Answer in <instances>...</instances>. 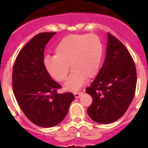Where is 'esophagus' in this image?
Returning a JSON list of instances; mask_svg holds the SVG:
<instances>
[{
  "mask_svg": "<svg viewBox=\"0 0 148 148\" xmlns=\"http://www.w3.org/2000/svg\"><path fill=\"white\" fill-rule=\"evenodd\" d=\"M74 95L76 98H78V97H80L81 95H83V93L82 92H75V93H74Z\"/></svg>",
  "mask_w": 148,
  "mask_h": 148,
  "instance_id": "obj_1",
  "label": "esophagus"
}]
</instances>
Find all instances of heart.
<instances>
[{"label": "heart", "mask_w": 148, "mask_h": 148, "mask_svg": "<svg viewBox=\"0 0 148 148\" xmlns=\"http://www.w3.org/2000/svg\"><path fill=\"white\" fill-rule=\"evenodd\" d=\"M103 54L102 41L96 34H71L64 38L55 47V55L46 56L44 66L50 76L58 82L64 81L71 68V76L64 89L75 91L86 79L98 74Z\"/></svg>", "instance_id": "b5f03b06"}]
</instances>
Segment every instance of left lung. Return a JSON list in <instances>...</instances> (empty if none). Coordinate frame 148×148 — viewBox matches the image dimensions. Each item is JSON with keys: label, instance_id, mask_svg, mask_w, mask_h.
I'll return each instance as SVG.
<instances>
[{"label": "left lung", "instance_id": "8db88e82", "mask_svg": "<svg viewBox=\"0 0 148 148\" xmlns=\"http://www.w3.org/2000/svg\"><path fill=\"white\" fill-rule=\"evenodd\" d=\"M135 64L124 45L108 34L104 62L86 92L93 98L89 117L99 124H110L124 114L135 94Z\"/></svg>", "mask_w": 148, "mask_h": 148}]
</instances>
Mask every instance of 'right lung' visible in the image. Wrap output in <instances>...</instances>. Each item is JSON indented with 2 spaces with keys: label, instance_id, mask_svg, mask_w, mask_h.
Returning a JSON list of instances; mask_svg holds the SVG:
<instances>
[{
  "label": "right lung",
  "instance_id": "add662e5",
  "mask_svg": "<svg viewBox=\"0 0 148 148\" xmlns=\"http://www.w3.org/2000/svg\"><path fill=\"white\" fill-rule=\"evenodd\" d=\"M55 34L40 33L32 38L20 51L13 69V90L20 108L32 123L42 127L60 124L74 99L72 93H57L60 85L44 66L45 46Z\"/></svg>",
  "mask_w": 148,
  "mask_h": 148
}]
</instances>
